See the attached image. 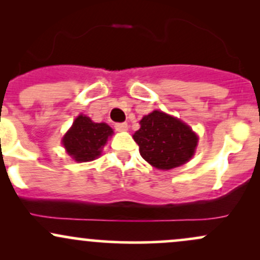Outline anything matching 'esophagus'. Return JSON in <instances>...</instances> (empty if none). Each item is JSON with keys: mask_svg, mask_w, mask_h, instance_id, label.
<instances>
[{"mask_svg": "<svg viewBox=\"0 0 260 260\" xmlns=\"http://www.w3.org/2000/svg\"><path fill=\"white\" fill-rule=\"evenodd\" d=\"M115 128H116V131H118V132H124V131L128 129V124L125 123V122H122V123H116Z\"/></svg>", "mask_w": 260, "mask_h": 260, "instance_id": "obj_1", "label": "esophagus"}]
</instances>
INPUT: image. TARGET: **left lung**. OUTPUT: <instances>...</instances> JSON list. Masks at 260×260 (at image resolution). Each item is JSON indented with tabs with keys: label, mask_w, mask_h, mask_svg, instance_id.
<instances>
[{
	"label": "left lung",
	"mask_w": 260,
	"mask_h": 260,
	"mask_svg": "<svg viewBox=\"0 0 260 260\" xmlns=\"http://www.w3.org/2000/svg\"><path fill=\"white\" fill-rule=\"evenodd\" d=\"M133 135L145 161L160 170H170L189 161L199 137L186 123L161 111H153L139 122Z\"/></svg>",
	"instance_id": "1"
}]
</instances>
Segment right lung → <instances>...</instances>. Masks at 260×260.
Wrapping results in <instances>:
<instances>
[{
  "instance_id": "1",
  "label": "right lung",
  "mask_w": 260,
  "mask_h": 260,
  "mask_svg": "<svg viewBox=\"0 0 260 260\" xmlns=\"http://www.w3.org/2000/svg\"><path fill=\"white\" fill-rule=\"evenodd\" d=\"M113 131L106 123H95L88 117L80 115L62 137V145L74 160L91 161L101 155L102 148Z\"/></svg>"
}]
</instances>
